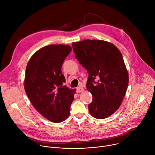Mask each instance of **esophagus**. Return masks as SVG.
Masks as SVG:
<instances>
[{
	"label": "esophagus",
	"instance_id": "34e87169",
	"mask_svg": "<svg viewBox=\"0 0 155 155\" xmlns=\"http://www.w3.org/2000/svg\"><path fill=\"white\" fill-rule=\"evenodd\" d=\"M83 91H84V90H83V88L81 86L78 87L77 88V93H81V92H83Z\"/></svg>",
	"mask_w": 155,
	"mask_h": 155
}]
</instances>
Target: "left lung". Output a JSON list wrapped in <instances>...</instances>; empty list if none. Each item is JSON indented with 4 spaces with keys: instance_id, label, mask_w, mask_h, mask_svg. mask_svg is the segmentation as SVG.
Segmentation results:
<instances>
[{
    "instance_id": "8db88e82",
    "label": "left lung",
    "mask_w": 155,
    "mask_h": 155,
    "mask_svg": "<svg viewBox=\"0 0 155 155\" xmlns=\"http://www.w3.org/2000/svg\"><path fill=\"white\" fill-rule=\"evenodd\" d=\"M75 57L88 74L86 88L93 95L88 105L90 114L97 119L112 115L119 108L129 82L122 54L113 43L85 40L72 43Z\"/></svg>"
}]
</instances>
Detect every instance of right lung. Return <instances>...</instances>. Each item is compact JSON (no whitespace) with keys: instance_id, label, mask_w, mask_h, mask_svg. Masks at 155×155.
I'll list each match as a JSON object with an SVG mask.
<instances>
[{"instance_id":"obj_1","label":"right lung","mask_w":155,"mask_h":155,"mask_svg":"<svg viewBox=\"0 0 155 155\" xmlns=\"http://www.w3.org/2000/svg\"><path fill=\"white\" fill-rule=\"evenodd\" d=\"M72 50L68 45H50L36 51L29 61L25 90L32 104L42 116L60 123L70 114L75 89L64 85L61 72L64 59Z\"/></svg>"}]
</instances>
